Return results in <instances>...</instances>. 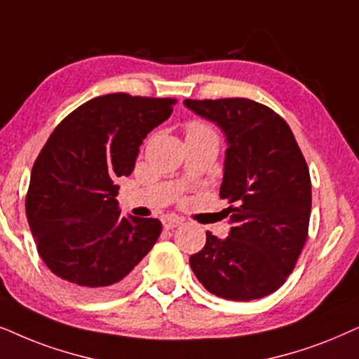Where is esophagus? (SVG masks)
Here are the masks:
<instances>
[{
	"label": "esophagus",
	"instance_id": "1",
	"mask_svg": "<svg viewBox=\"0 0 359 359\" xmlns=\"http://www.w3.org/2000/svg\"><path fill=\"white\" fill-rule=\"evenodd\" d=\"M181 222H183V221H181L180 217L168 216V217H165V219H163V227H165V229H175V227H178Z\"/></svg>",
	"mask_w": 359,
	"mask_h": 359
}]
</instances>
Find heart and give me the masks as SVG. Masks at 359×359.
Listing matches in <instances>:
<instances>
[{"instance_id":"obj_1","label":"heart","mask_w":359,"mask_h":359,"mask_svg":"<svg viewBox=\"0 0 359 359\" xmlns=\"http://www.w3.org/2000/svg\"><path fill=\"white\" fill-rule=\"evenodd\" d=\"M203 133H214V130L209 127L208 123L199 122V120H193L186 127V135H203Z\"/></svg>"}]
</instances>
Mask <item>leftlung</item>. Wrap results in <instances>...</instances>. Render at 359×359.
Here are the masks:
<instances>
[{
  "label": "left lung",
  "instance_id": "1",
  "mask_svg": "<svg viewBox=\"0 0 359 359\" xmlns=\"http://www.w3.org/2000/svg\"><path fill=\"white\" fill-rule=\"evenodd\" d=\"M184 105L226 133L219 194L231 203L232 222L224 241L206 232L191 269L221 299H262L285 283L309 237L311 181L304 153L285 120L259 102L186 99Z\"/></svg>",
  "mask_w": 359,
  "mask_h": 359
}]
</instances>
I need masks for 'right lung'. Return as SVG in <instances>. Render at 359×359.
<instances>
[{
    "label": "right lung",
    "instance_id": "add662e5",
    "mask_svg": "<svg viewBox=\"0 0 359 359\" xmlns=\"http://www.w3.org/2000/svg\"><path fill=\"white\" fill-rule=\"evenodd\" d=\"M176 102L123 92L95 97L71 111L37 155L27 222L41 259L72 295L125 290L160 237L158 219L120 216L114 181L132 173L140 145Z\"/></svg>",
    "mask_w": 359,
    "mask_h": 359
}]
</instances>
